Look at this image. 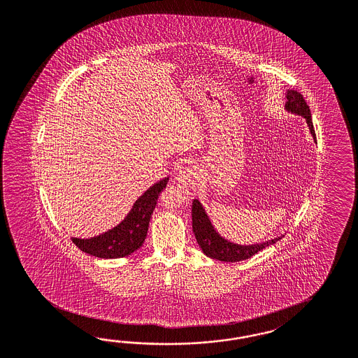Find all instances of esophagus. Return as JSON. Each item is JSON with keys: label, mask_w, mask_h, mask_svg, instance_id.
Segmentation results:
<instances>
[{"label": "esophagus", "mask_w": 358, "mask_h": 358, "mask_svg": "<svg viewBox=\"0 0 358 358\" xmlns=\"http://www.w3.org/2000/svg\"><path fill=\"white\" fill-rule=\"evenodd\" d=\"M198 178H199L198 169L193 166H186L176 176V182L182 193L186 195H193L195 193Z\"/></svg>", "instance_id": "1"}]
</instances>
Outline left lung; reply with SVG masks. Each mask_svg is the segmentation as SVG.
<instances>
[{"label":"left lung","mask_w":358,"mask_h":358,"mask_svg":"<svg viewBox=\"0 0 358 358\" xmlns=\"http://www.w3.org/2000/svg\"><path fill=\"white\" fill-rule=\"evenodd\" d=\"M287 103H285V109L302 116L309 126L310 133L315 138V131H314V126L311 121V113H310V108L303 96L300 92L294 91V90H288L287 91ZM192 217H193V232L195 234V238L198 245L201 246L202 252L213 258L222 262H240L245 261L248 258L252 257L254 254L263 250L264 248L273 245L278 241H280L282 236L276 237L273 240L262 242V243H254V245H238V243H233L225 238H222L219 233L215 231L211 220L208 219V215L204 211L203 206L198 199H194L193 207H192Z\"/></svg>","instance_id":"left-lung-1"}]
</instances>
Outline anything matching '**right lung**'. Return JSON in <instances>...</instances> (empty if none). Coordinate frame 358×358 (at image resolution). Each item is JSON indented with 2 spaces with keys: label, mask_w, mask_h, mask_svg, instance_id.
Instances as JSON below:
<instances>
[{
  "label": "right lung",
  "mask_w": 358,
  "mask_h": 358,
  "mask_svg": "<svg viewBox=\"0 0 358 358\" xmlns=\"http://www.w3.org/2000/svg\"><path fill=\"white\" fill-rule=\"evenodd\" d=\"M168 180L165 177L141 195L125 219L115 228L91 238L71 237V241L82 252L104 259L124 258L136 252L145 242L159 194L164 190Z\"/></svg>",
  "instance_id": "obj_1"
}]
</instances>
